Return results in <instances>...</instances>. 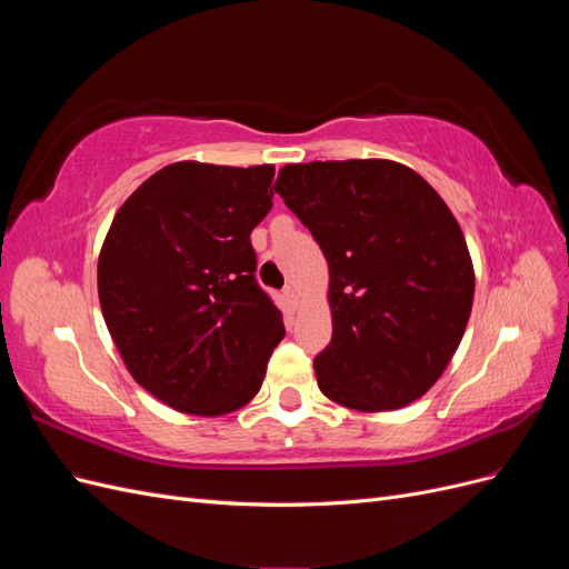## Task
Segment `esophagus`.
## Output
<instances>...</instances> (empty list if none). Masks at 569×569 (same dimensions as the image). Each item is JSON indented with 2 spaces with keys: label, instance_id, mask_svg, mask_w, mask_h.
<instances>
[{
  "label": "esophagus",
  "instance_id": "34e87169",
  "mask_svg": "<svg viewBox=\"0 0 569 569\" xmlns=\"http://www.w3.org/2000/svg\"><path fill=\"white\" fill-rule=\"evenodd\" d=\"M282 295H284V299H287L291 306H297V301H299V291H297V287H295V284H287V287L282 289Z\"/></svg>",
  "mask_w": 569,
  "mask_h": 569
}]
</instances>
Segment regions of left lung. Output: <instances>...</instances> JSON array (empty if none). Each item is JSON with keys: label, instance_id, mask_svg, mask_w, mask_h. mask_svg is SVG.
I'll return each mask as SVG.
<instances>
[{"label": "left lung", "instance_id": "1", "mask_svg": "<svg viewBox=\"0 0 569 569\" xmlns=\"http://www.w3.org/2000/svg\"><path fill=\"white\" fill-rule=\"evenodd\" d=\"M278 192L330 268L332 341L316 358L327 399L396 410L432 389L475 299L462 230L435 187L387 159L289 163Z\"/></svg>", "mask_w": 569, "mask_h": 569}]
</instances>
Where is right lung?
Wrapping results in <instances>:
<instances>
[{"instance_id": "add662e5", "label": "right lung", "mask_w": 569, "mask_h": 569, "mask_svg": "<svg viewBox=\"0 0 569 569\" xmlns=\"http://www.w3.org/2000/svg\"><path fill=\"white\" fill-rule=\"evenodd\" d=\"M274 166L180 161L120 206L97 263L101 313L134 382L187 416L247 406L282 313L258 287L251 230L272 209Z\"/></svg>"}]
</instances>
